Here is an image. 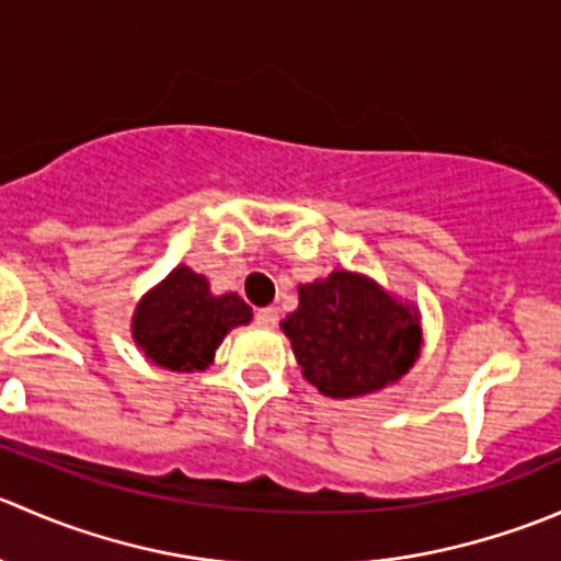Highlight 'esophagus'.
<instances>
[{"mask_svg": "<svg viewBox=\"0 0 561 561\" xmlns=\"http://www.w3.org/2000/svg\"><path fill=\"white\" fill-rule=\"evenodd\" d=\"M254 320H257L263 328H276V322H279V312H276L274 307L257 309V314H254Z\"/></svg>", "mask_w": 561, "mask_h": 561, "instance_id": "1", "label": "esophagus"}]
</instances>
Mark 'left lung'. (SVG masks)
I'll return each mask as SVG.
<instances>
[{
  "label": "left lung",
  "mask_w": 561,
  "mask_h": 561,
  "mask_svg": "<svg viewBox=\"0 0 561 561\" xmlns=\"http://www.w3.org/2000/svg\"><path fill=\"white\" fill-rule=\"evenodd\" d=\"M304 380L328 399H358L399 382L421 358V309L371 276L333 268L298 285V309L285 317Z\"/></svg>",
  "instance_id": "obj_1"
}]
</instances>
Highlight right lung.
Listing matches in <instances>:
<instances>
[{
  "mask_svg": "<svg viewBox=\"0 0 561 561\" xmlns=\"http://www.w3.org/2000/svg\"><path fill=\"white\" fill-rule=\"evenodd\" d=\"M249 320L252 309L239 293L214 296L206 276L179 263L165 279L144 293L129 331L149 364L190 375L206 371L222 339Z\"/></svg>",
  "mask_w": 561,
  "mask_h": 561,
  "instance_id": "1",
  "label": "right lung"
}]
</instances>
